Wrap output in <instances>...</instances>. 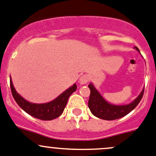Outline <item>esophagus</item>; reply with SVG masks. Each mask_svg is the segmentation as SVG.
Returning a JSON list of instances; mask_svg holds the SVG:
<instances>
[{
	"label": "esophagus",
	"mask_w": 156,
	"mask_h": 156,
	"mask_svg": "<svg viewBox=\"0 0 156 156\" xmlns=\"http://www.w3.org/2000/svg\"><path fill=\"white\" fill-rule=\"evenodd\" d=\"M89 77L88 75L86 74L83 75V76H80V80H79V83H80V85L86 84V83H88V81H89Z\"/></svg>",
	"instance_id": "obj_1"
}]
</instances>
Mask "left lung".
<instances>
[{
    "instance_id": "8db88e82",
    "label": "left lung",
    "mask_w": 156,
    "mask_h": 156,
    "mask_svg": "<svg viewBox=\"0 0 156 156\" xmlns=\"http://www.w3.org/2000/svg\"><path fill=\"white\" fill-rule=\"evenodd\" d=\"M134 48L139 53H140L138 48L134 47ZM89 88L90 89V96H89L88 105L91 112L94 116L106 121L119 119L132 112L141 101L144 92V89H143L140 95L129 104L114 105L105 99L104 97L95 87L93 83H89Z\"/></svg>"
}]
</instances>
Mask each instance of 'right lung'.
<instances>
[{
    "mask_svg": "<svg viewBox=\"0 0 156 156\" xmlns=\"http://www.w3.org/2000/svg\"><path fill=\"white\" fill-rule=\"evenodd\" d=\"M10 79L12 95L18 105L31 116L43 121H51L61 116L65 108L69 97L77 88L76 83H74L52 101L47 103L37 104L30 102L23 98L15 89L10 76Z\"/></svg>",
    "mask_w": 156,
    "mask_h": 156,
    "instance_id": "right-lung-1",
    "label": "right lung"
}]
</instances>
